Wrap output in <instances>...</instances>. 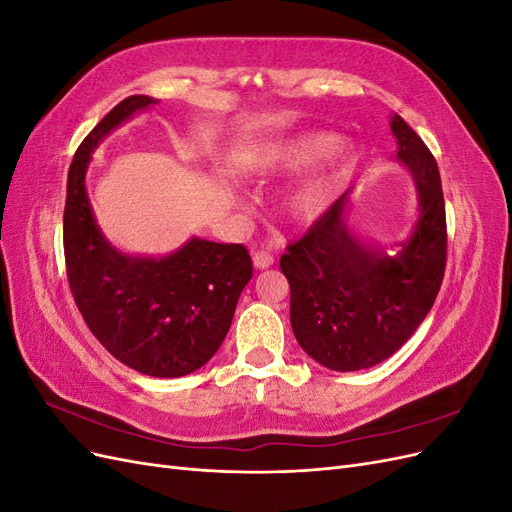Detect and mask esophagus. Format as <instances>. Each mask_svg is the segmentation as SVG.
<instances>
[{"mask_svg": "<svg viewBox=\"0 0 512 512\" xmlns=\"http://www.w3.org/2000/svg\"><path fill=\"white\" fill-rule=\"evenodd\" d=\"M273 262H275V256L271 252H267V250H258L254 254V267L256 269H269Z\"/></svg>", "mask_w": 512, "mask_h": 512, "instance_id": "obj_1", "label": "esophagus"}]
</instances>
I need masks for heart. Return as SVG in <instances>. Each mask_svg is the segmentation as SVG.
I'll use <instances>...</instances> for the list:
<instances>
[{
  "label": "heart",
  "instance_id": "heart-1",
  "mask_svg": "<svg viewBox=\"0 0 512 512\" xmlns=\"http://www.w3.org/2000/svg\"><path fill=\"white\" fill-rule=\"evenodd\" d=\"M329 149H331L329 136H305L290 145L260 153L256 160V168L262 170V173H273V170H282V168L307 166L314 160L322 158ZM331 183H333L331 177H314V179L303 181L290 194V207L301 215L316 213L324 205V200H327L331 192Z\"/></svg>",
  "mask_w": 512,
  "mask_h": 512
}]
</instances>
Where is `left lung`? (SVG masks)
Returning a JSON list of instances; mask_svg holds the SVG:
<instances>
[{
    "label": "left lung",
    "mask_w": 512,
    "mask_h": 512,
    "mask_svg": "<svg viewBox=\"0 0 512 512\" xmlns=\"http://www.w3.org/2000/svg\"><path fill=\"white\" fill-rule=\"evenodd\" d=\"M391 130L421 200L410 239L391 254L356 239L342 218L344 194L280 258L294 337L335 371L367 369L395 354L429 314L444 280L446 209L436 158L399 115Z\"/></svg>",
    "instance_id": "obj_1"
}]
</instances>
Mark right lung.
<instances>
[{
  "mask_svg": "<svg viewBox=\"0 0 512 512\" xmlns=\"http://www.w3.org/2000/svg\"><path fill=\"white\" fill-rule=\"evenodd\" d=\"M153 102L149 96L121 100L76 149L68 170L64 256L74 303L98 342L141 374L179 378L218 352L254 267L239 243L194 237L170 256L136 258L102 237L85 192L91 151Z\"/></svg>",
  "mask_w": 512,
  "mask_h": 512,
  "instance_id": "right-lung-1",
  "label": "right lung"
}]
</instances>
